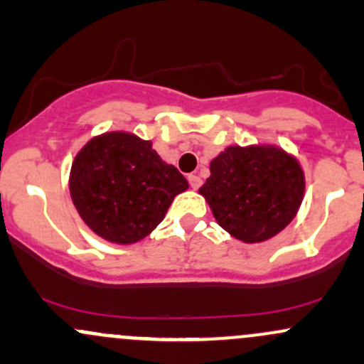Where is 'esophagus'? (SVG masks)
Here are the masks:
<instances>
[{"label": "esophagus", "instance_id": "obj_1", "mask_svg": "<svg viewBox=\"0 0 364 364\" xmlns=\"http://www.w3.org/2000/svg\"><path fill=\"white\" fill-rule=\"evenodd\" d=\"M188 183H190V186L193 190H197L198 186L202 185V179H200V176H197V174H188Z\"/></svg>", "mask_w": 364, "mask_h": 364}]
</instances>
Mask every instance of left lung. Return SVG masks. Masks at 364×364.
<instances>
[{
  "label": "left lung",
  "instance_id": "left-lung-1",
  "mask_svg": "<svg viewBox=\"0 0 364 364\" xmlns=\"http://www.w3.org/2000/svg\"><path fill=\"white\" fill-rule=\"evenodd\" d=\"M304 173L277 146H230L210 162L200 193L215 221L247 243L279 233L297 214L304 197Z\"/></svg>",
  "mask_w": 364,
  "mask_h": 364
}]
</instances>
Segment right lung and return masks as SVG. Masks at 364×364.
<instances>
[{
	"label": "right lung",
	"instance_id": "right-lung-1",
	"mask_svg": "<svg viewBox=\"0 0 364 364\" xmlns=\"http://www.w3.org/2000/svg\"><path fill=\"white\" fill-rule=\"evenodd\" d=\"M75 209L98 237L134 243L162 221L188 181L129 133H105L87 141L70 169Z\"/></svg>",
	"mask_w": 364,
	"mask_h": 364
}]
</instances>
